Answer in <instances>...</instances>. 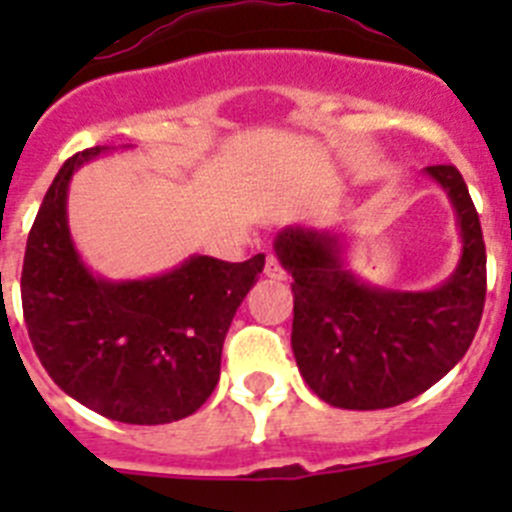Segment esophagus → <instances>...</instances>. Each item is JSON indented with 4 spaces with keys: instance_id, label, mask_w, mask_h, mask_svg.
<instances>
[{
    "instance_id": "34e87169",
    "label": "esophagus",
    "mask_w": 512,
    "mask_h": 512,
    "mask_svg": "<svg viewBox=\"0 0 512 512\" xmlns=\"http://www.w3.org/2000/svg\"><path fill=\"white\" fill-rule=\"evenodd\" d=\"M266 277L277 279V282H284V279H287V269H284L282 261H279L277 256H269V259H266Z\"/></svg>"
}]
</instances>
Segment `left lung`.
<instances>
[{"mask_svg": "<svg viewBox=\"0 0 512 512\" xmlns=\"http://www.w3.org/2000/svg\"><path fill=\"white\" fill-rule=\"evenodd\" d=\"M456 210L461 259L431 292L372 287L343 266L333 233L287 228L277 256L292 274V351L307 387L343 410H382L423 395L472 346L487 292L482 225L459 169L428 166Z\"/></svg>", "mask_w": 512, "mask_h": 512, "instance_id": "left-lung-1", "label": "left lung"}]
</instances>
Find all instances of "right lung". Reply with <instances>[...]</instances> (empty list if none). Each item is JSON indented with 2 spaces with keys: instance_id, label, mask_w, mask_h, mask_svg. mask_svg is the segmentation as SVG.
<instances>
[{
  "instance_id": "1",
  "label": "right lung",
  "mask_w": 512,
  "mask_h": 512,
  "mask_svg": "<svg viewBox=\"0 0 512 512\" xmlns=\"http://www.w3.org/2000/svg\"><path fill=\"white\" fill-rule=\"evenodd\" d=\"M107 148L71 156L27 235L22 312L35 354L66 395L110 420L174 423L212 395L223 341L264 253L230 264L192 256L161 277L107 282L76 253L66 220L74 171Z\"/></svg>"
}]
</instances>
